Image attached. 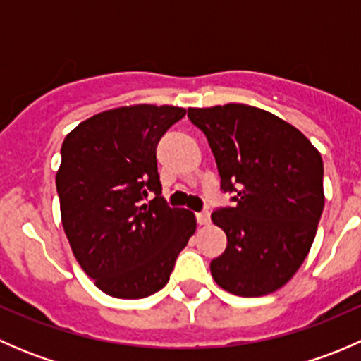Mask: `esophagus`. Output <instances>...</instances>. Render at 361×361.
Instances as JSON below:
<instances>
[{"label":"esophagus","instance_id":"obj_1","mask_svg":"<svg viewBox=\"0 0 361 361\" xmlns=\"http://www.w3.org/2000/svg\"><path fill=\"white\" fill-rule=\"evenodd\" d=\"M197 221H199V225H209V221H211L209 213H207V211L197 213Z\"/></svg>","mask_w":361,"mask_h":361}]
</instances>
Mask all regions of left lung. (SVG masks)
<instances>
[{
	"label": "left lung",
	"instance_id": "1",
	"mask_svg": "<svg viewBox=\"0 0 361 361\" xmlns=\"http://www.w3.org/2000/svg\"><path fill=\"white\" fill-rule=\"evenodd\" d=\"M188 118L206 134L221 188L235 192L234 207L211 214L227 234L211 276L239 297L276 292L314 241L325 206L322 155L292 123L248 104L188 108Z\"/></svg>",
	"mask_w": 361,
	"mask_h": 361
}]
</instances>
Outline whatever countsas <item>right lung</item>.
<instances>
[{"mask_svg":"<svg viewBox=\"0 0 361 361\" xmlns=\"http://www.w3.org/2000/svg\"><path fill=\"white\" fill-rule=\"evenodd\" d=\"M187 110L130 104L80 122L64 137L56 187L73 255L110 297L145 298L166 286L197 220L166 206L155 148ZM154 191L148 204L140 202Z\"/></svg>","mask_w":361,"mask_h":361,"instance_id":"obj_1","label":"right lung"}]
</instances>
